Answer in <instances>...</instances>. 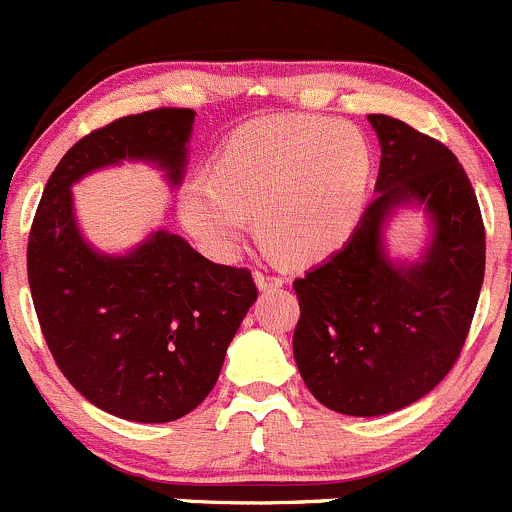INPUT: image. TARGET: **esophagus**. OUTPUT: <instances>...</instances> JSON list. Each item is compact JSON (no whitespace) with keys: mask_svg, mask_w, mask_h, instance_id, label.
<instances>
[{"mask_svg":"<svg viewBox=\"0 0 512 512\" xmlns=\"http://www.w3.org/2000/svg\"><path fill=\"white\" fill-rule=\"evenodd\" d=\"M254 278H256V286L261 288V291H276V288H281L283 283H286V278L278 276L276 271H271V268L266 266H258L254 271Z\"/></svg>","mask_w":512,"mask_h":512,"instance_id":"1","label":"esophagus"}]
</instances>
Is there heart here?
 <instances>
[{"instance_id": "1", "label": "heart", "mask_w": 512, "mask_h": 512, "mask_svg": "<svg viewBox=\"0 0 512 512\" xmlns=\"http://www.w3.org/2000/svg\"><path fill=\"white\" fill-rule=\"evenodd\" d=\"M373 176L366 136L323 116H271L231 134L211 179L181 189V221L229 256L254 216L256 239L283 261H316L356 229Z\"/></svg>"}]
</instances>
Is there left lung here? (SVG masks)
I'll list each match as a JSON object with an SVG mask.
<instances>
[{"mask_svg": "<svg viewBox=\"0 0 512 512\" xmlns=\"http://www.w3.org/2000/svg\"><path fill=\"white\" fill-rule=\"evenodd\" d=\"M381 141L378 196L348 244L293 281V358L318 403L346 416L401 411L433 391L468 338L485 273V226L453 151L406 121L371 114ZM416 200L436 226L427 258L393 267L382 224Z\"/></svg>", "mask_w": 512, "mask_h": 512, "instance_id": "1", "label": "left lung"}]
</instances>
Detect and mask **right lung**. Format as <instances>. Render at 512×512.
I'll use <instances>...</instances> for the list:
<instances>
[{"mask_svg":"<svg viewBox=\"0 0 512 512\" xmlns=\"http://www.w3.org/2000/svg\"><path fill=\"white\" fill-rule=\"evenodd\" d=\"M194 116L161 106L86 134L49 176L29 231V288L59 371L126 421H176L209 396L258 288L249 268L209 261L166 231L129 256L96 254L69 186L121 159L156 161L176 184Z\"/></svg>","mask_w":512,"mask_h":512,"instance_id":"add662e5","label":"right lung"}]
</instances>
